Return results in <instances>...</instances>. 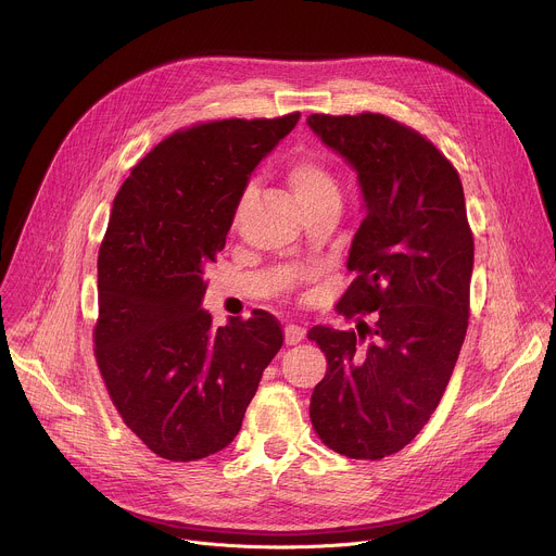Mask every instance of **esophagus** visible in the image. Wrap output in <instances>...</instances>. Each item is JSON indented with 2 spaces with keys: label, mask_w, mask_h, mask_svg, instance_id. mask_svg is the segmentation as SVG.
I'll list each match as a JSON object with an SVG mask.
<instances>
[{
  "label": "esophagus",
  "mask_w": 556,
  "mask_h": 556,
  "mask_svg": "<svg viewBox=\"0 0 556 556\" xmlns=\"http://www.w3.org/2000/svg\"><path fill=\"white\" fill-rule=\"evenodd\" d=\"M303 337H305V332H303L301 326H286V330H283L286 345H296Z\"/></svg>",
  "instance_id": "34e87169"
}]
</instances>
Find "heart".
<instances>
[{"mask_svg": "<svg viewBox=\"0 0 556 556\" xmlns=\"http://www.w3.org/2000/svg\"><path fill=\"white\" fill-rule=\"evenodd\" d=\"M286 182L299 204L305 208H312L324 202H339V182L332 174V169L316 161V157H296L286 169ZM255 195V185H247L242 193V204H247Z\"/></svg>", "mask_w": 556, "mask_h": 556, "instance_id": "obj_1", "label": "heart"}]
</instances>
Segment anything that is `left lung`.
Listing matches in <instances>:
<instances>
[{"label":"left lung","mask_w":556,"mask_h":556,"mask_svg":"<svg viewBox=\"0 0 556 556\" xmlns=\"http://www.w3.org/2000/svg\"><path fill=\"white\" fill-rule=\"evenodd\" d=\"M356 169L365 219L337 303L354 330L314 326L328 358L309 399L321 442L352 459L405 448L442 401L468 328L472 232L462 180L420 131L382 114H312Z\"/></svg>","instance_id":"8db88e82"}]
</instances>
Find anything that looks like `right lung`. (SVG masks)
<instances>
[{
  "mask_svg": "<svg viewBox=\"0 0 556 556\" xmlns=\"http://www.w3.org/2000/svg\"><path fill=\"white\" fill-rule=\"evenodd\" d=\"M296 121L292 112L178 129L114 198L94 356L123 422L157 457L193 462L228 446L283 343L266 309L215 330L200 303L251 172Z\"/></svg>",
  "mask_w": 556,
  "mask_h": 556,
  "instance_id": "right-lung-1",
  "label": "right lung"
}]
</instances>
